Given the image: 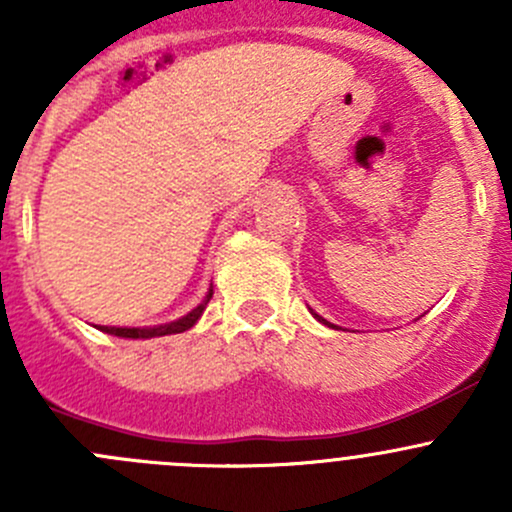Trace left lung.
<instances>
[{
	"mask_svg": "<svg viewBox=\"0 0 512 512\" xmlns=\"http://www.w3.org/2000/svg\"><path fill=\"white\" fill-rule=\"evenodd\" d=\"M314 317H317V319H319V322H324V319H322V317H319V314H314ZM324 324H329V322H324Z\"/></svg>",
	"mask_w": 512,
	"mask_h": 512,
	"instance_id": "obj_1",
	"label": "left lung"
}]
</instances>
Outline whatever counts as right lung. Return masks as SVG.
Listing matches in <instances>:
<instances>
[{"instance_id":"obj_1","label":"right lung","mask_w":512,"mask_h":512,"mask_svg":"<svg viewBox=\"0 0 512 512\" xmlns=\"http://www.w3.org/2000/svg\"><path fill=\"white\" fill-rule=\"evenodd\" d=\"M210 297H213V289H210L203 304H198L193 312L185 314V317L178 319V322L160 324V327H146V329H136V327H98V329L106 334H113V337H126V339H151V337H165V334H178V332H185V329H190L195 322H198L205 304L210 302Z\"/></svg>"}]
</instances>
